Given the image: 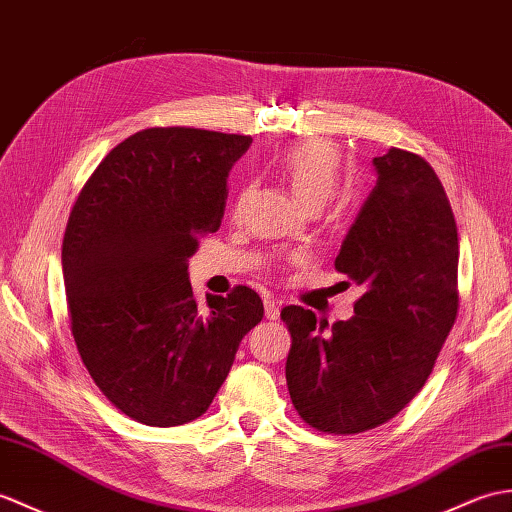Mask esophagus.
<instances>
[{
  "label": "esophagus",
  "instance_id": "34e87169",
  "mask_svg": "<svg viewBox=\"0 0 512 512\" xmlns=\"http://www.w3.org/2000/svg\"><path fill=\"white\" fill-rule=\"evenodd\" d=\"M264 312L268 320H277L279 318V303L272 299V296H266L264 299Z\"/></svg>",
  "mask_w": 512,
  "mask_h": 512
}]
</instances>
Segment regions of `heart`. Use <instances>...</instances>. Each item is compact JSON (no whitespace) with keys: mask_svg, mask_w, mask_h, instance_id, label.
<instances>
[{"mask_svg":"<svg viewBox=\"0 0 512 512\" xmlns=\"http://www.w3.org/2000/svg\"><path fill=\"white\" fill-rule=\"evenodd\" d=\"M275 168L305 207L316 209L334 192L342 157L336 144L325 139H307L285 146L275 157ZM244 192L237 196L242 202Z\"/></svg>","mask_w":512,"mask_h":512,"instance_id":"obj_1","label":"heart"}]
</instances>
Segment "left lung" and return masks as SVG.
Wrapping results in <instances>:
<instances>
[{
  "mask_svg": "<svg viewBox=\"0 0 512 512\" xmlns=\"http://www.w3.org/2000/svg\"><path fill=\"white\" fill-rule=\"evenodd\" d=\"M342 242L336 270L364 290L355 316L327 329L312 310L281 312L292 347L285 382L299 417L325 434H360L419 395L458 316V229L423 157L390 148Z\"/></svg>",
  "mask_w": 512,
  "mask_h": 512,
  "instance_id": "8db88e82",
  "label": "left lung"
}]
</instances>
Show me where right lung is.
<instances>
[{"label": "right lung", "mask_w": 512, "mask_h": 512, "mask_svg": "<svg viewBox=\"0 0 512 512\" xmlns=\"http://www.w3.org/2000/svg\"><path fill=\"white\" fill-rule=\"evenodd\" d=\"M248 135L157 126L117 144L71 207L63 279L82 364L137 423L198 419L227 379L242 338L264 318L246 285L200 307L187 259L216 233Z\"/></svg>", "instance_id": "1"}]
</instances>
